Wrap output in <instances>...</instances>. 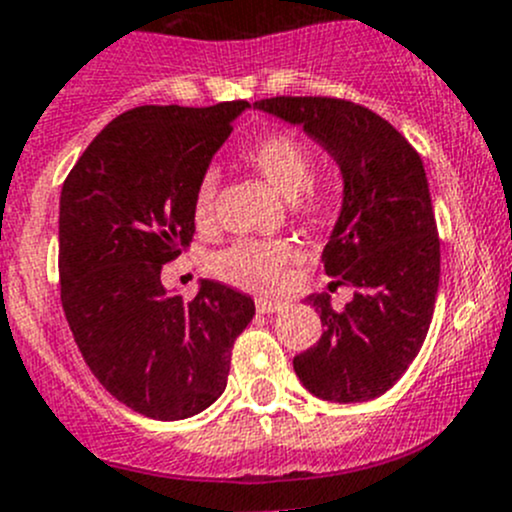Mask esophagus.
<instances>
[{"label": "esophagus", "mask_w": 512, "mask_h": 512, "mask_svg": "<svg viewBox=\"0 0 512 512\" xmlns=\"http://www.w3.org/2000/svg\"><path fill=\"white\" fill-rule=\"evenodd\" d=\"M287 302L282 300H270V297H257V312L262 315H272V312H280Z\"/></svg>", "instance_id": "34e87169"}]
</instances>
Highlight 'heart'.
<instances>
[{
    "label": "heart",
    "instance_id": "b5f03b06",
    "mask_svg": "<svg viewBox=\"0 0 512 512\" xmlns=\"http://www.w3.org/2000/svg\"><path fill=\"white\" fill-rule=\"evenodd\" d=\"M247 162L275 187L282 197L292 200V212L312 215L322 207L320 195L310 190L312 155L297 137L275 135L262 137L247 150ZM217 185L220 177L215 170L205 172L195 192L197 225H210L215 215ZM297 247L287 240H240L215 257V272L225 282L245 290L275 292L287 282L290 265L297 260Z\"/></svg>",
    "mask_w": 512,
    "mask_h": 512
}]
</instances>
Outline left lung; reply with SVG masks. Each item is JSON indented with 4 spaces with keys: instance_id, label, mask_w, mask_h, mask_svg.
<instances>
[{
    "instance_id": "left-lung-1",
    "label": "left lung",
    "mask_w": 512,
    "mask_h": 512,
    "mask_svg": "<svg viewBox=\"0 0 512 512\" xmlns=\"http://www.w3.org/2000/svg\"><path fill=\"white\" fill-rule=\"evenodd\" d=\"M302 127L335 160L342 205L322 262L330 285L355 287L345 310L307 295L325 325L320 342L292 360L315 398L362 403L390 390L423 347L440 285V240L423 160L380 114L330 97L255 102Z\"/></svg>"
}]
</instances>
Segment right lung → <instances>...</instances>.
Segmentation results:
<instances>
[{
    "label": "right lung",
    "instance_id": "1",
    "mask_svg": "<svg viewBox=\"0 0 512 512\" xmlns=\"http://www.w3.org/2000/svg\"><path fill=\"white\" fill-rule=\"evenodd\" d=\"M247 102L130 109L104 127L59 197V285L84 362L112 398L152 420H185L227 388L252 297L200 280L192 302L162 265L195 232V192Z\"/></svg>",
    "mask_w": 512,
    "mask_h": 512
}]
</instances>
